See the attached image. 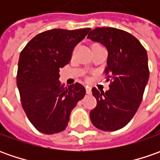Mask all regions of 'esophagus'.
I'll use <instances>...</instances> for the list:
<instances>
[{"mask_svg": "<svg viewBox=\"0 0 160 160\" xmlns=\"http://www.w3.org/2000/svg\"><path fill=\"white\" fill-rule=\"evenodd\" d=\"M86 93L87 94H91L92 93V88L90 86H86Z\"/></svg>", "mask_w": 160, "mask_h": 160, "instance_id": "1", "label": "esophagus"}]
</instances>
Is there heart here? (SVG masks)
<instances>
[{"label":"heart","mask_w":160,"mask_h":160,"mask_svg":"<svg viewBox=\"0 0 160 160\" xmlns=\"http://www.w3.org/2000/svg\"><path fill=\"white\" fill-rule=\"evenodd\" d=\"M97 44H99V43H94V44H93V45H97Z\"/></svg>","instance_id":"heart-1"}]
</instances>
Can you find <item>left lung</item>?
<instances>
[{
    "label": "left lung",
    "instance_id": "left-lung-1",
    "mask_svg": "<svg viewBox=\"0 0 160 160\" xmlns=\"http://www.w3.org/2000/svg\"><path fill=\"white\" fill-rule=\"evenodd\" d=\"M87 38L102 43L108 50L104 73L110 79L109 90L92 89L97 101L90 119L102 131H117L126 126L142 100L150 71L146 50L133 35L114 28H96Z\"/></svg>",
    "mask_w": 160,
    "mask_h": 160
}]
</instances>
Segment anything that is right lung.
Returning <instances> with one entry per match:
<instances>
[{"instance_id": "add662e5", "label": "right lung", "mask_w": 160, "mask_h": 160, "mask_svg": "<svg viewBox=\"0 0 160 160\" xmlns=\"http://www.w3.org/2000/svg\"><path fill=\"white\" fill-rule=\"evenodd\" d=\"M91 28L52 29L35 35L22 50L17 73L21 105L29 121L45 134L62 132L71 111L85 95L76 83L64 87L59 68L69 63L74 48Z\"/></svg>"}]
</instances>
